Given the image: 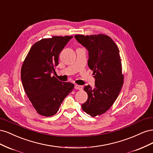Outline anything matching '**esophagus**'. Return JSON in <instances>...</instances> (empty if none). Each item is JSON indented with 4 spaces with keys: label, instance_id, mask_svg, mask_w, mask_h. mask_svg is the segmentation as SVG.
<instances>
[{
    "label": "esophagus",
    "instance_id": "obj_1",
    "mask_svg": "<svg viewBox=\"0 0 153 153\" xmlns=\"http://www.w3.org/2000/svg\"><path fill=\"white\" fill-rule=\"evenodd\" d=\"M75 89H77V90H82L83 89V86L76 84L75 85Z\"/></svg>",
    "mask_w": 153,
    "mask_h": 153
}]
</instances>
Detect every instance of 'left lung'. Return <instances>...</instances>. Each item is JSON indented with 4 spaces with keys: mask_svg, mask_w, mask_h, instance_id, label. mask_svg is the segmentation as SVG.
Listing matches in <instances>:
<instances>
[{
    "mask_svg": "<svg viewBox=\"0 0 153 153\" xmlns=\"http://www.w3.org/2000/svg\"><path fill=\"white\" fill-rule=\"evenodd\" d=\"M75 39L89 51L88 66L95 78L93 89L84 87L88 98L82 110L92 117L105 114L113 105L124 83L119 50L105 34L75 35Z\"/></svg>",
    "mask_w": 153,
    "mask_h": 153,
    "instance_id": "1",
    "label": "left lung"
}]
</instances>
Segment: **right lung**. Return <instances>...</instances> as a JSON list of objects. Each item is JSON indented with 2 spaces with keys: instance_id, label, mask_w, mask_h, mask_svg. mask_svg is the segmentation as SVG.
Listing matches in <instances>:
<instances>
[{
  "instance_id": "right-lung-1",
  "label": "right lung",
  "mask_w": 153,
  "mask_h": 153,
  "mask_svg": "<svg viewBox=\"0 0 153 153\" xmlns=\"http://www.w3.org/2000/svg\"><path fill=\"white\" fill-rule=\"evenodd\" d=\"M73 36H53L32 46L21 68L22 85L30 103L39 114L53 116L74 84L62 82L51 75L59 64V55Z\"/></svg>"
}]
</instances>
